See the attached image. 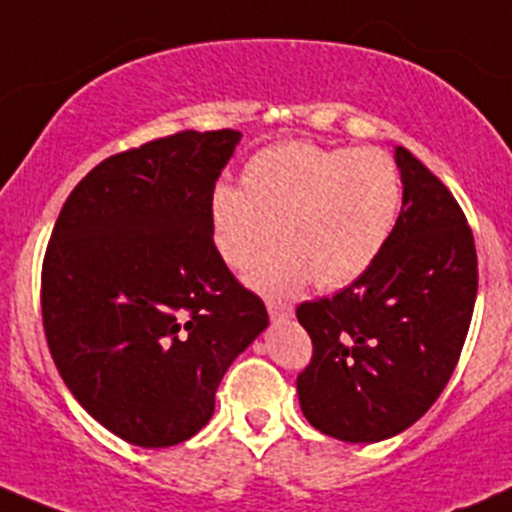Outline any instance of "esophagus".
I'll list each match as a JSON object with an SVG mask.
<instances>
[{
    "instance_id": "obj_1",
    "label": "esophagus",
    "mask_w": 512,
    "mask_h": 512,
    "mask_svg": "<svg viewBox=\"0 0 512 512\" xmlns=\"http://www.w3.org/2000/svg\"><path fill=\"white\" fill-rule=\"evenodd\" d=\"M267 312H270V317L275 319V322H280V319L292 317V304L275 302V299H270V302H267Z\"/></svg>"
}]
</instances>
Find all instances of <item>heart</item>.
I'll return each mask as SVG.
<instances>
[{
	"instance_id": "obj_1",
	"label": "heart",
	"mask_w": 512,
	"mask_h": 512,
	"mask_svg": "<svg viewBox=\"0 0 512 512\" xmlns=\"http://www.w3.org/2000/svg\"><path fill=\"white\" fill-rule=\"evenodd\" d=\"M401 173L376 148L285 141L245 163L242 190L218 185L210 230L225 265L242 270L277 232L280 245L247 272L260 292L282 297L314 277L319 289L352 285L376 262L399 223Z\"/></svg>"
}]
</instances>
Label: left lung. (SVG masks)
Wrapping results in <instances>:
<instances>
[{
    "mask_svg": "<svg viewBox=\"0 0 512 512\" xmlns=\"http://www.w3.org/2000/svg\"><path fill=\"white\" fill-rule=\"evenodd\" d=\"M399 223L374 265L297 319L312 361L297 376L302 414L347 443L406 431L441 396L461 356L478 294L473 232L451 190L396 146Z\"/></svg>",
    "mask_w": 512,
    "mask_h": 512,
    "instance_id": "1",
    "label": "left lung"
}]
</instances>
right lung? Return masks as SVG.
Instances as JSON below:
<instances>
[{
    "label": "right lung",
    "mask_w": 512,
    "mask_h": 512,
    "mask_svg": "<svg viewBox=\"0 0 512 512\" xmlns=\"http://www.w3.org/2000/svg\"><path fill=\"white\" fill-rule=\"evenodd\" d=\"M240 138L183 131L106 158L51 232L41 270L49 352L74 399L133 446L195 436L225 371L270 324L210 230L215 180Z\"/></svg>",
    "instance_id": "1"
}]
</instances>
